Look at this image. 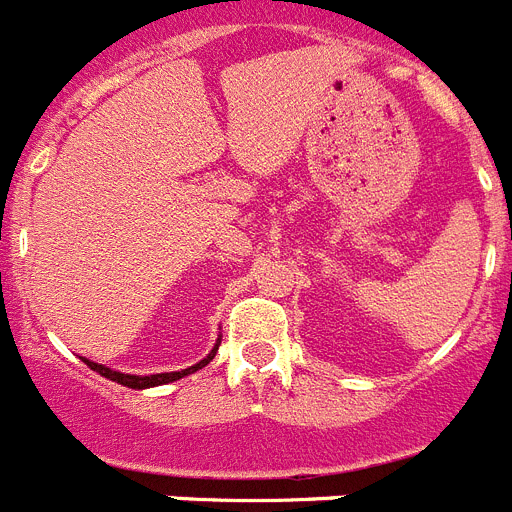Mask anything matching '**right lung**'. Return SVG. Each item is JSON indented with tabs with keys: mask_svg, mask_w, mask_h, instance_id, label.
<instances>
[{
	"mask_svg": "<svg viewBox=\"0 0 512 512\" xmlns=\"http://www.w3.org/2000/svg\"><path fill=\"white\" fill-rule=\"evenodd\" d=\"M217 346H220V338H217L215 348H212L210 354L205 356V359L200 361V364L189 366V369H182V372H164V374H148V377H138V374H122V372H115V369H107L104 364H97V361H89L81 356V361L89 366V369H94L97 374H102V377L112 379V382L122 384V387H130V390H146V387H158V384H169V382H176V379L187 377V374L197 372V369H202V366L210 364L212 359H215V351Z\"/></svg>",
	"mask_w": 512,
	"mask_h": 512,
	"instance_id": "right-lung-1",
	"label": "right lung"
}]
</instances>
